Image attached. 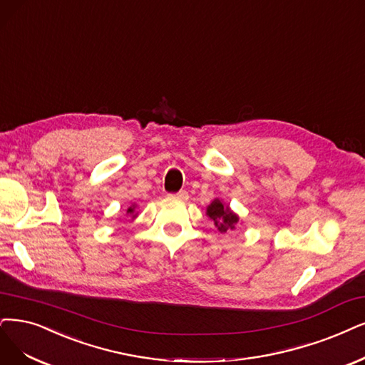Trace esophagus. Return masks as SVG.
Instances as JSON below:
<instances>
[{
    "label": "esophagus",
    "instance_id": "obj_1",
    "mask_svg": "<svg viewBox=\"0 0 365 365\" xmlns=\"http://www.w3.org/2000/svg\"><path fill=\"white\" fill-rule=\"evenodd\" d=\"M171 197H174V198H179V200H187V191H185V190H182V191H179V192H175V194H171Z\"/></svg>",
    "mask_w": 365,
    "mask_h": 365
}]
</instances>
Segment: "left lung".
<instances>
[{
	"label": "left lung",
	"mask_w": 365,
	"mask_h": 365,
	"mask_svg": "<svg viewBox=\"0 0 365 365\" xmlns=\"http://www.w3.org/2000/svg\"><path fill=\"white\" fill-rule=\"evenodd\" d=\"M207 215H209L210 220H213L215 225L218 227V230L221 233L233 230L236 222L239 221L236 215L228 207H224V205L221 203L220 200L212 201V205L207 207Z\"/></svg>",
	"instance_id": "left-lung-1"
}]
</instances>
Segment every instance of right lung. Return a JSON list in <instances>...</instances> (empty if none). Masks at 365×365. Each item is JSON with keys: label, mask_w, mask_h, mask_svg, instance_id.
<instances>
[{"label": "right lung", "mask_w": 365, "mask_h": 365, "mask_svg": "<svg viewBox=\"0 0 365 365\" xmlns=\"http://www.w3.org/2000/svg\"><path fill=\"white\" fill-rule=\"evenodd\" d=\"M133 209H135L133 206H132V207H129V209H128V213H130V215H132V213H133ZM135 217H137V215H135ZM135 217H133V218H135Z\"/></svg>", "instance_id": "obj_1"}]
</instances>
